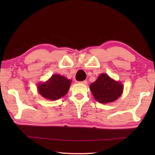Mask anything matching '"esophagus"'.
I'll use <instances>...</instances> for the list:
<instances>
[{
    "label": "esophagus",
    "instance_id": "obj_1",
    "mask_svg": "<svg viewBox=\"0 0 155 155\" xmlns=\"http://www.w3.org/2000/svg\"><path fill=\"white\" fill-rule=\"evenodd\" d=\"M80 83L83 84V85H87V81H86V80H85V81H81V82H80Z\"/></svg>",
    "mask_w": 155,
    "mask_h": 155
}]
</instances>
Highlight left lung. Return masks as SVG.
<instances>
[{"mask_svg": "<svg viewBox=\"0 0 155 155\" xmlns=\"http://www.w3.org/2000/svg\"><path fill=\"white\" fill-rule=\"evenodd\" d=\"M90 90L97 101L101 103H108L115 101L121 96L123 85L107 74H101L95 82L91 84Z\"/></svg>", "mask_w": 155, "mask_h": 155, "instance_id": "obj_1", "label": "left lung"}]
</instances>
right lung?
I'll use <instances>...</instances> for the list:
<instances>
[{
  "label": "right lung",
  "instance_id": "obj_1",
  "mask_svg": "<svg viewBox=\"0 0 155 155\" xmlns=\"http://www.w3.org/2000/svg\"><path fill=\"white\" fill-rule=\"evenodd\" d=\"M71 81L67 79L64 76L52 75L46 82L39 84V93L44 98L48 100H57L64 96L70 87Z\"/></svg>",
  "mask_w": 155,
  "mask_h": 155
}]
</instances>
